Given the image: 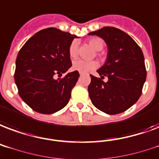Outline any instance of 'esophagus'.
<instances>
[{
  "label": "esophagus",
  "mask_w": 159,
  "mask_h": 159,
  "mask_svg": "<svg viewBox=\"0 0 159 159\" xmlns=\"http://www.w3.org/2000/svg\"><path fill=\"white\" fill-rule=\"evenodd\" d=\"M80 76H81V75H83V73L80 72Z\"/></svg>",
  "instance_id": "34e87169"
}]
</instances>
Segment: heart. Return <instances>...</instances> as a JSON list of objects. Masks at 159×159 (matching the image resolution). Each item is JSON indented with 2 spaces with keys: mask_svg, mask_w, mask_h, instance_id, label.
<instances>
[{
  "mask_svg": "<svg viewBox=\"0 0 159 159\" xmlns=\"http://www.w3.org/2000/svg\"><path fill=\"white\" fill-rule=\"evenodd\" d=\"M89 44L90 47L95 51H101L104 47V43L101 39L93 38L89 40ZM69 54L71 58H75L78 56V42L76 40L70 43L69 47ZM98 66V63L95 60L92 61H84L82 59H77L73 62L72 69L74 70L79 71L81 73H88L91 70L96 69Z\"/></svg>",
  "mask_w": 159,
  "mask_h": 159,
  "instance_id": "heart-1",
  "label": "heart"
}]
</instances>
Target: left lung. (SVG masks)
<instances>
[{"instance_id":"left-lung-1","label":"left lung","mask_w":159,"mask_h":159,"mask_svg":"<svg viewBox=\"0 0 159 159\" xmlns=\"http://www.w3.org/2000/svg\"><path fill=\"white\" fill-rule=\"evenodd\" d=\"M89 35L100 37L107 46V60L97 70L101 79L90 75L89 98L101 111L109 115L121 113L142 94L147 76L143 51L127 33L116 27H102ZM105 76L107 82L102 80Z\"/></svg>"}]
</instances>
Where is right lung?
I'll return each mask as SVG.
<instances>
[{
	"mask_svg": "<svg viewBox=\"0 0 159 159\" xmlns=\"http://www.w3.org/2000/svg\"><path fill=\"white\" fill-rule=\"evenodd\" d=\"M79 38L55 27L41 30L30 38L19 51L16 60L15 83L22 101L33 111L52 114L66 106L78 71L55 79L72 66L69 47Z\"/></svg>",
	"mask_w": 159,
	"mask_h": 159,
	"instance_id": "1",
	"label": "right lung"
}]
</instances>
